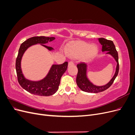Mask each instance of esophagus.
<instances>
[{
    "instance_id": "34e87169",
    "label": "esophagus",
    "mask_w": 135,
    "mask_h": 135,
    "mask_svg": "<svg viewBox=\"0 0 135 135\" xmlns=\"http://www.w3.org/2000/svg\"><path fill=\"white\" fill-rule=\"evenodd\" d=\"M74 62H73V61H70V62H69V64H68V66H71V65H74Z\"/></svg>"
}]
</instances>
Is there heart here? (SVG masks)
<instances>
[{
    "instance_id": "obj_1",
    "label": "heart",
    "mask_w": 135,
    "mask_h": 135,
    "mask_svg": "<svg viewBox=\"0 0 135 135\" xmlns=\"http://www.w3.org/2000/svg\"><path fill=\"white\" fill-rule=\"evenodd\" d=\"M66 52L72 58L81 57L88 61L93 58L98 52V47L95 44H90L83 41H75L69 43L66 47Z\"/></svg>"
}]
</instances>
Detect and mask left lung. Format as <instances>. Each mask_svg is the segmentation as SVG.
Returning a JSON list of instances; mask_svg holds the SVG:
<instances>
[{"mask_svg":"<svg viewBox=\"0 0 135 135\" xmlns=\"http://www.w3.org/2000/svg\"><path fill=\"white\" fill-rule=\"evenodd\" d=\"M99 41L102 45V51L107 52V54L113 56L117 63L115 73L114 75L109 81V82L104 85L97 86L91 83L87 76V65L81 62L77 65L78 71L76 76V81L78 86L83 91L88 93H98L105 91L109 88L113 83L119 72V62H118V54L116 50L115 45L112 40H107L105 38H99Z\"/></svg>","mask_w":135,"mask_h":135,"instance_id":"left-lung-1","label":"left lung"}]
</instances>
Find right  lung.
I'll use <instances>...</instances> for the list:
<instances>
[{"label":"right lung","mask_w":135,"mask_h":135,"mask_svg":"<svg viewBox=\"0 0 135 135\" xmlns=\"http://www.w3.org/2000/svg\"><path fill=\"white\" fill-rule=\"evenodd\" d=\"M55 39V37L34 36L27 39L20 46L16 61V70L18 81L24 89L31 94L41 96H49L54 95L58 90L61 76L67 70L68 62H65L60 65H53L47 76L39 81L28 80L24 77L22 74L21 62L23 55L27 49L33 45L40 44L49 51H52L54 48L44 44Z\"/></svg>","instance_id":"1"}]
</instances>
